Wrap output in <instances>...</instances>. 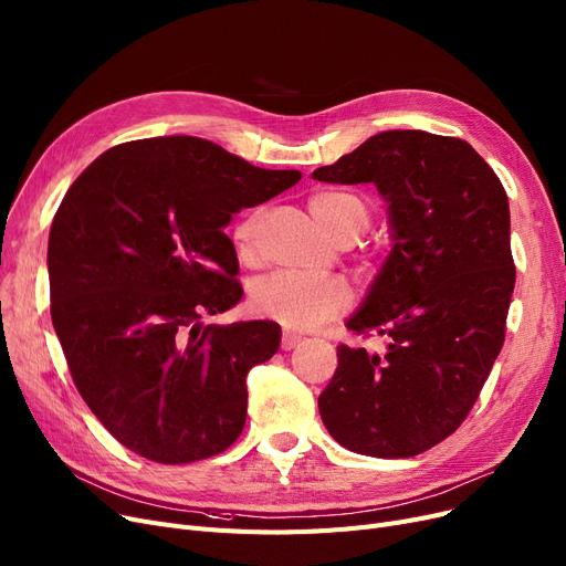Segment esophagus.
<instances>
[{
	"mask_svg": "<svg viewBox=\"0 0 566 566\" xmlns=\"http://www.w3.org/2000/svg\"><path fill=\"white\" fill-rule=\"evenodd\" d=\"M298 342H301V335L291 333V331H284V333H282V342H280V347H282L284 352H291L293 347H296Z\"/></svg>",
	"mask_w": 566,
	"mask_h": 566,
	"instance_id": "34e87169",
	"label": "esophagus"
}]
</instances>
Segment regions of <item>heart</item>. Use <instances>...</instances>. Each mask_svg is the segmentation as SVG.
I'll list each match as a JSON object with an SVG mask.
<instances>
[{
	"label": "heart",
	"mask_w": 566,
	"mask_h": 566,
	"mask_svg": "<svg viewBox=\"0 0 566 566\" xmlns=\"http://www.w3.org/2000/svg\"><path fill=\"white\" fill-rule=\"evenodd\" d=\"M316 222L335 240L354 242L370 227V208L358 193L342 189L314 191L307 201ZM259 214H252L235 227L233 240L238 252L248 254L254 244ZM354 301L349 284L339 277H312L293 270L259 280L252 289V307L261 316H270L286 328H312L347 310Z\"/></svg>",
	"instance_id": "heart-1"
}]
</instances>
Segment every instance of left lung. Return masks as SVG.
Returning <instances> with one entry per match:
<instances>
[{"label": "left lung", "mask_w": 566, "mask_h": 566, "mask_svg": "<svg viewBox=\"0 0 566 566\" xmlns=\"http://www.w3.org/2000/svg\"><path fill=\"white\" fill-rule=\"evenodd\" d=\"M312 178L375 182L396 240L347 322L388 347L339 344L324 426L363 455H419L460 428L502 352L515 284L506 191L470 143L416 129L367 138Z\"/></svg>", "instance_id": "left-lung-1"}]
</instances>
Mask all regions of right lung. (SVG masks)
Masks as SVG:
<instances>
[{"label":"right lung","mask_w":566,"mask_h":566,"mask_svg":"<svg viewBox=\"0 0 566 566\" xmlns=\"http://www.w3.org/2000/svg\"><path fill=\"white\" fill-rule=\"evenodd\" d=\"M301 180L193 136L119 143L62 199L51 316L73 384L129 451L185 464L227 451L248 373L280 349L275 322L203 326L242 298L224 227Z\"/></svg>","instance_id":"1"}]
</instances>
